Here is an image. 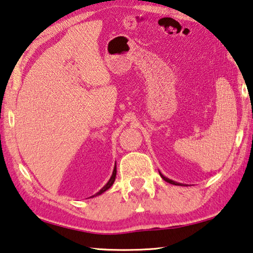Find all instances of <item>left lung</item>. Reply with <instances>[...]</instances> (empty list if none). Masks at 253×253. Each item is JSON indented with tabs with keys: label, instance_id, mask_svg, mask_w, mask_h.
Listing matches in <instances>:
<instances>
[{
	"label": "left lung",
	"instance_id": "obj_1",
	"mask_svg": "<svg viewBox=\"0 0 253 253\" xmlns=\"http://www.w3.org/2000/svg\"><path fill=\"white\" fill-rule=\"evenodd\" d=\"M160 175H161V177L164 179V181H166L168 183H169V184H173V185H182L181 183H177V182H174V181H172V179H169V178H168V177H165L164 175H163L161 172H160Z\"/></svg>",
	"mask_w": 253,
	"mask_h": 253
}]
</instances>
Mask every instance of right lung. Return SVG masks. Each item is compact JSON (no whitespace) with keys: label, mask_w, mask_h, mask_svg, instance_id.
Segmentation results:
<instances>
[{"label":"right lung","mask_w":253,"mask_h":253,"mask_svg":"<svg viewBox=\"0 0 253 253\" xmlns=\"http://www.w3.org/2000/svg\"><path fill=\"white\" fill-rule=\"evenodd\" d=\"M116 173H117V169H116V165H115V168H114V172H113V175H111V177H110V179L108 181V183L106 184V185L101 188V190L98 192V193H96L95 195H92L91 198H93V196H97V195H100V194H102L104 193V192H106L107 190H108V188L113 185L114 184V182H115V178H116Z\"/></svg>","instance_id":"1"}]
</instances>
